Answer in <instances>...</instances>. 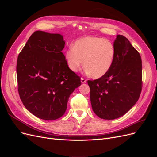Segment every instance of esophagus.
<instances>
[{"label": "esophagus", "mask_w": 157, "mask_h": 157, "mask_svg": "<svg viewBox=\"0 0 157 157\" xmlns=\"http://www.w3.org/2000/svg\"><path fill=\"white\" fill-rule=\"evenodd\" d=\"M81 82H82V83H86V80L82 77V78H81Z\"/></svg>", "instance_id": "obj_1"}]
</instances>
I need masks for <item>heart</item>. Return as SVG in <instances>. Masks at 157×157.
Masks as SVG:
<instances>
[{
  "label": "heart",
  "mask_w": 157,
  "mask_h": 157,
  "mask_svg": "<svg viewBox=\"0 0 157 157\" xmlns=\"http://www.w3.org/2000/svg\"><path fill=\"white\" fill-rule=\"evenodd\" d=\"M115 56V46L111 40L103 37L86 36L69 47L65 59L73 72H78L84 64L87 73L92 74L94 78H100L111 68Z\"/></svg>",
  "instance_id": "obj_1"
}]
</instances>
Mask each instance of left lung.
<instances>
[{"instance_id":"8db88e82","label":"left lung","mask_w":157,"mask_h":157,"mask_svg":"<svg viewBox=\"0 0 157 157\" xmlns=\"http://www.w3.org/2000/svg\"><path fill=\"white\" fill-rule=\"evenodd\" d=\"M115 56L111 68L103 77L88 80L94 112L102 119L124 115L138 100L142 88L140 54L121 35L114 41Z\"/></svg>"}]
</instances>
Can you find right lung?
I'll return each mask as SVG.
<instances>
[{
	"label": "right lung",
	"instance_id": "obj_1",
	"mask_svg": "<svg viewBox=\"0 0 157 157\" xmlns=\"http://www.w3.org/2000/svg\"><path fill=\"white\" fill-rule=\"evenodd\" d=\"M65 44L60 34L36 31L18 56L19 95L27 110L40 119L62 117L70 95L81 84L61 52Z\"/></svg>",
	"mask_w": 157,
	"mask_h": 157
}]
</instances>
